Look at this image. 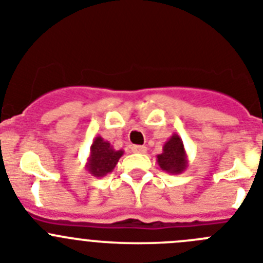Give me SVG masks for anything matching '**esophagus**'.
I'll return each instance as SVG.
<instances>
[{
  "label": "esophagus",
  "mask_w": 263,
  "mask_h": 263,
  "mask_svg": "<svg viewBox=\"0 0 263 263\" xmlns=\"http://www.w3.org/2000/svg\"><path fill=\"white\" fill-rule=\"evenodd\" d=\"M132 152L137 153V154H145L147 152V148L145 146H139V145H134L132 146Z\"/></svg>",
  "instance_id": "34e87169"
}]
</instances>
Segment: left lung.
<instances>
[{
  "mask_svg": "<svg viewBox=\"0 0 263 263\" xmlns=\"http://www.w3.org/2000/svg\"><path fill=\"white\" fill-rule=\"evenodd\" d=\"M157 162L168 174H182L188 167V157L182 138L174 133L163 145V152L157 155Z\"/></svg>",
  "mask_w": 263,
  "mask_h": 263,
  "instance_id": "1",
  "label": "left lung"
}]
</instances>
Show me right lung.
<instances>
[{"mask_svg":"<svg viewBox=\"0 0 263 263\" xmlns=\"http://www.w3.org/2000/svg\"><path fill=\"white\" fill-rule=\"evenodd\" d=\"M124 155V150H116L108 141L97 136L90 145L89 157L87 159V168L90 175L101 178L115 170L118 159Z\"/></svg>","mask_w":263,"mask_h":263,"instance_id":"add662e5","label":"right lung"}]
</instances>
